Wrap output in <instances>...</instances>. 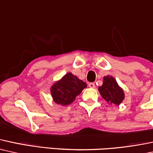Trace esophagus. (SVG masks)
I'll use <instances>...</instances> for the list:
<instances>
[{"instance_id": "obj_1", "label": "esophagus", "mask_w": 153, "mask_h": 153, "mask_svg": "<svg viewBox=\"0 0 153 153\" xmlns=\"http://www.w3.org/2000/svg\"><path fill=\"white\" fill-rule=\"evenodd\" d=\"M88 85H89V87L90 88H94L95 87V84L93 83V82H91V83H89V84H88Z\"/></svg>"}]
</instances>
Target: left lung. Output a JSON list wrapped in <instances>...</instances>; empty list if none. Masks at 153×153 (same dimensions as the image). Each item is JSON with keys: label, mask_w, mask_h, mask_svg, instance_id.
<instances>
[{"label": "left lung", "mask_w": 153, "mask_h": 153, "mask_svg": "<svg viewBox=\"0 0 153 153\" xmlns=\"http://www.w3.org/2000/svg\"><path fill=\"white\" fill-rule=\"evenodd\" d=\"M102 97L111 105H120L125 100V92L112 76H105L103 84L98 87Z\"/></svg>", "instance_id": "obj_1"}]
</instances>
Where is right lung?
<instances>
[{
	"label": "right lung",
	"mask_w": 153,
	"mask_h": 153,
	"mask_svg": "<svg viewBox=\"0 0 153 153\" xmlns=\"http://www.w3.org/2000/svg\"><path fill=\"white\" fill-rule=\"evenodd\" d=\"M87 87L86 82L79 79L71 72H69L52 84L50 91L55 103L66 106L72 103L76 97Z\"/></svg>",
	"instance_id": "right-lung-1"
}]
</instances>
